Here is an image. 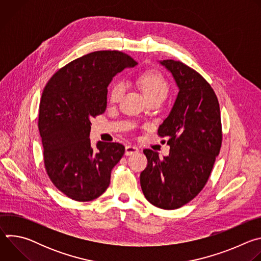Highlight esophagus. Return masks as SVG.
Segmentation results:
<instances>
[{
	"label": "esophagus",
	"mask_w": 261,
	"mask_h": 261,
	"mask_svg": "<svg viewBox=\"0 0 261 261\" xmlns=\"http://www.w3.org/2000/svg\"><path fill=\"white\" fill-rule=\"evenodd\" d=\"M138 153V148L134 145H126L125 147V155L127 156H130V155H133V154H136Z\"/></svg>",
	"instance_id": "esophagus-1"
}]
</instances>
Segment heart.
Instances as JSON below:
<instances>
[{
  "mask_svg": "<svg viewBox=\"0 0 261 261\" xmlns=\"http://www.w3.org/2000/svg\"><path fill=\"white\" fill-rule=\"evenodd\" d=\"M136 84L142 91L145 99L155 97L165 98L168 93V83L165 77L157 70H146L135 80ZM125 91V85L121 81H116L111 84L108 92V100L110 103H117L120 101Z\"/></svg>",
  "mask_w": 261,
  "mask_h": 261,
  "instance_id": "1",
  "label": "heart"
}]
</instances>
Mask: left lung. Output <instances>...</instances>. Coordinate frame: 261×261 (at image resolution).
Returning a JSON list of instances; mask_svg holds the SVG:
<instances>
[{"label":"left lung","mask_w":261,"mask_h":261,"mask_svg":"<svg viewBox=\"0 0 261 261\" xmlns=\"http://www.w3.org/2000/svg\"><path fill=\"white\" fill-rule=\"evenodd\" d=\"M171 74L178 94L158 129L167 137L169 155L143 150L146 168L140 173L142 192L153 205L175 210L191 201L205 186L222 144L218 98L198 72L181 62H160ZM165 142V140H162Z\"/></svg>","instance_id":"8db88e82"}]
</instances>
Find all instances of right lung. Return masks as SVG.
Wrapping results in <instances>:
<instances>
[{"label":"right lung","mask_w":261,"mask_h":261,"mask_svg":"<svg viewBox=\"0 0 261 261\" xmlns=\"http://www.w3.org/2000/svg\"><path fill=\"white\" fill-rule=\"evenodd\" d=\"M137 63L118 50H99L72 61L46 84L39 105L38 128L45 170L62 193L76 201H91L110 184V173L125 153L118 142L89 138L91 120L102 115L113 77Z\"/></svg>","instance_id":"1"}]
</instances>
